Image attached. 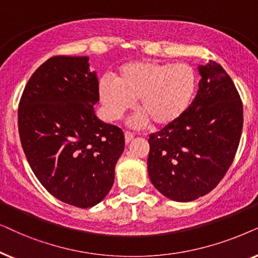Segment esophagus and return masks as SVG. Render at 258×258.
<instances>
[{
  "instance_id": "1",
  "label": "esophagus",
  "mask_w": 258,
  "mask_h": 258,
  "mask_svg": "<svg viewBox=\"0 0 258 258\" xmlns=\"http://www.w3.org/2000/svg\"><path fill=\"white\" fill-rule=\"evenodd\" d=\"M133 138H135V135H133V133L128 132V131L125 132V143H126V144L131 143L132 140H133Z\"/></svg>"
}]
</instances>
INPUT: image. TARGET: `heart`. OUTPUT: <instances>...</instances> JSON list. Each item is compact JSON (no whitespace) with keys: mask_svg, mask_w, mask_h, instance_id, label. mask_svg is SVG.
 <instances>
[{"mask_svg":"<svg viewBox=\"0 0 258 258\" xmlns=\"http://www.w3.org/2000/svg\"><path fill=\"white\" fill-rule=\"evenodd\" d=\"M197 73L186 63L131 61L119 68L115 79L99 81V95L109 120H119L135 105L142 112L132 125L166 127L187 112L197 92Z\"/></svg>","mask_w":258,"mask_h":258,"instance_id":"1","label":"heart"}]
</instances>
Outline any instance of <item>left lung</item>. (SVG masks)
<instances>
[{"label":"left lung","instance_id":"left-lung-1","mask_svg":"<svg viewBox=\"0 0 258 258\" xmlns=\"http://www.w3.org/2000/svg\"><path fill=\"white\" fill-rule=\"evenodd\" d=\"M201 81L177 122L150 135L147 170L165 197L191 202L217 186L232 164L243 128V106L221 64L198 66Z\"/></svg>","mask_w":258,"mask_h":258}]
</instances>
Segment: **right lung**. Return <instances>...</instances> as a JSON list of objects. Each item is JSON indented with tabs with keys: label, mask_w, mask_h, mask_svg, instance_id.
Listing matches in <instances>:
<instances>
[{
	"label": "right lung",
	"mask_w": 258,
	"mask_h": 258,
	"mask_svg": "<svg viewBox=\"0 0 258 258\" xmlns=\"http://www.w3.org/2000/svg\"><path fill=\"white\" fill-rule=\"evenodd\" d=\"M88 56H54L30 77L19 104V133L40 183L59 201L87 209L114 183L125 147L118 126L95 115L99 82Z\"/></svg>",
	"instance_id": "1"
}]
</instances>
